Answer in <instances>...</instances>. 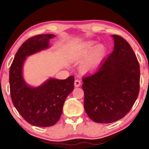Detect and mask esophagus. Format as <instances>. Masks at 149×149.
<instances>
[{"label": "esophagus", "instance_id": "1", "mask_svg": "<svg viewBox=\"0 0 149 149\" xmlns=\"http://www.w3.org/2000/svg\"><path fill=\"white\" fill-rule=\"evenodd\" d=\"M81 81L79 80V79H76V80L74 81V86L76 87H78L81 85Z\"/></svg>", "mask_w": 149, "mask_h": 149}]
</instances>
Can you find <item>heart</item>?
Instances as JSON below:
<instances>
[{
  "mask_svg": "<svg viewBox=\"0 0 149 149\" xmlns=\"http://www.w3.org/2000/svg\"><path fill=\"white\" fill-rule=\"evenodd\" d=\"M94 40H89L77 45L71 51V57L76 60L85 59L82 64V69L85 71L93 70L98 66L107 54L104 45L97 44Z\"/></svg>",
  "mask_w": 149,
  "mask_h": 149,
  "instance_id": "heart-1",
  "label": "heart"
}]
</instances>
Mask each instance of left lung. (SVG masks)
Segmentation results:
<instances>
[{
  "instance_id": "left-lung-1",
  "label": "left lung",
  "mask_w": 149,
  "mask_h": 149,
  "mask_svg": "<svg viewBox=\"0 0 149 149\" xmlns=\"http://www.w3.org/2000/svg\"><path fill=\"white\" fill-rule=\"evenodd\" d=\"M112 54L96 72L83 77L84 109L96 123H110L122 119L137 99L140 89V65L130 44L112 35Z\"/></svg>"
}]
</instances>
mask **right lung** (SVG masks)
<instances>
[{
	"instance_id": "obj_1",
	"label": "right lung",
	"mask_w": 149,
	"mask_h": 149,
	"mask_svg": "<svg viewBox=\"0 0 149 149\" xmlns=\"http://www.w3.org/2000/svg\"><path fill=\"white\" fill-rule=\"evenodd\" d=\"M52 34H39L26 40L16 53L9 70L10 93L14 107L28 123L36 127H50L59 121L68 95L74 89V77L60 80L49 78L38 87L24 80L23 68L28 56L50 47Z\"/></svg>"
}]
</instances>
